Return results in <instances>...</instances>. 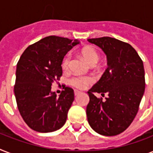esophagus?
<instances>
[{"label": "esophagus", "instance_id": "obj_1", "mask_svg": "<svg viewBox=\"0 0 153 153\" xmlns=\"http://www.w3.org/2000/svg\"><path fill=\"white\" fill-rule=\"evenodd\" d=\"M80 94V91H74V95L75 96H78Z\"/></svg>", "mask_w": 153, "mask_h": 153}]
</instances>
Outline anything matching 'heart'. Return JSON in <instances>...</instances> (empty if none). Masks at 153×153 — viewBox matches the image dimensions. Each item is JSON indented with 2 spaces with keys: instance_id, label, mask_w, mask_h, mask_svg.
<instances>
[{
  "instance_id": "1",
  "label": "heart",
  "mask_w": 153,
  "mask_h": 153,
  "mask_svg": "<svg viewBox=\"0 0 153 153\" xmlns=\"http://www.w3.org/2000/svg\"><path fill=\"white\" fill-rule=\"evenodd\" d=\"M80 54L84 59L91 66L95 65L99 60L100 55L98 51L94 47L86 46L82 49ZM71 65V55L69 53L65 55L62 61V68L64 71H67ZM94 82L93 79L89 76H75L70 80V83L77 89H84Z\"/></svg>"
}]
</instances>
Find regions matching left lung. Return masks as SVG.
Returning <instances> with one entry per match:
<instances>
[{"instance_id": "obj_1", "label": "left lung", "mask_w": 153, "mask_h": 153, "mask_svg": "<svg viewBox=\"0 0 153 153\" xmlns=\"http://www.w3.org/2000/svg\"><path fill=\"white\" fill-rule=\"evenodd\" d=\"M106 55L108 67L88 91L86 116L90 126L101 135L124 132L137 114L145 89L142 59L130 44L109 36L87 39ZM107 98L103 101L93 94Z\"/></svg>"}]
</instances>
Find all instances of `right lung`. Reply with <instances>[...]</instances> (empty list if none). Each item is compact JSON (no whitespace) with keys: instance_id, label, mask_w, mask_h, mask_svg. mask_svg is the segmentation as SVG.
<instances>
[{"instance_id":"right-lung-1","label":"right lung","mask_w":153,"mask_h":153,"mask_svg":"<svg viewBox=\"0 0 153 153\" xmlns=\"http://www.w3.org/2000/svg\"><path fill=\"white\" fill-rule=\"evenodd\" d=\"M78 44L77 40L50 36L27 47L20 56L14 94L20 115L33 130L54 132L67 121L74 99V91L65 86L57 97L51 86L62 76L64 55Z\"/></svg>"}]
</instances>
